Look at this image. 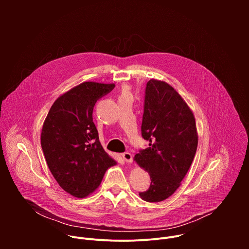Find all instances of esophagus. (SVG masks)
<instances>
[{
	"label": "esophagus",
	"mask_w": 249,
	"mask_h": 249,
	"mask_svg": "<svg viewBox=\"0 0 249 249\" xmlns=\"http://www.w3.org/2000/svg\"><path fill=\"white\" fill-rule=\"evenodd\" d=\"M122 157H123L124 160H125L126 162H128V163H131V162L133 161V156H132L131 153H128V152L123 153V154H122Z\"/></svg>",
	"instance_id": "1"
}]
</instances>
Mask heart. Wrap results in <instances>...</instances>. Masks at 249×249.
<instances>
[{
    "label": "heart",
    "mask_w": 249,
    "mask_h": 249,
    "mask_svg": "<svg viewBox=\"0 0 249 249\" xmlns=\"http://www.w3.org/2000/svg\"><path fill=\"white\" fill-rule=\"evenodd\" d=\"M123 92H129V89H128L127 87H125V88L123 89Z\"/></svg>",
    "instance_id": "1"
}]
</instances>
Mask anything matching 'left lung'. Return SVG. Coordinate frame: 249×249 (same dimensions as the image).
Returning <instances> with one entry per match:
<instances>
[{"label":"left lung","mask_w":249,"mask_h":249,"mask_svg":"<svg viewBox=\"0 0 249 249\" xmlns=\"http://www.w3.org/2000/svg\"><path fill=\"white\" fill-rule=\"evenodd\" d=\"M142 136L150 142L134 160L149 172L151 186L139 193L144 201L167 199L180 186L198 146L195 117L170 85L152 79L147 83Z\"/></svg>","instance_id":"8db88e82"}]
</instances>
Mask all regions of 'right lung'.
Returning a JSON list of instances; mask_svg holds the SVG:
<instances>
[{
	"mask_svg": "<svg viewBox=\"0 0 249 249\" xmlns=\"http://www.w3.org/2000/svg\"><path fill=\"white\" fill-rule=\"evenodd\" d=\"M114 84L85 82L60 95L45 118L41 147L54 178L77 198L91 194L116 161L102 148L92 121L95 102Z\"/></svg>",
	"mask_w": 249,
	"mask_h": 249,
	"instance_id": "right-lung-1",
	"label": "right lung"
}]
</instances>
